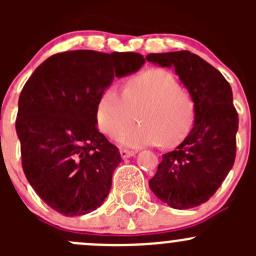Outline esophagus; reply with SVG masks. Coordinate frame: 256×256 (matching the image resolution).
Here are the masks:
<instances>
[{
  "instance_id": "obj_1",
  "label": "esophagus",
  "mask_w": 256,
  "mask_h": 256,
  "mask_svg": "<svg viewBox=\"0 0 256 256\" xmlns=\"http://www.w3.org/2000/svg\"><path fill=\"white\" fill-rule=\"evenodd\" d=\"M120 154H121V158L126 160V158H130V157L135 156L136 152L135 151H128V150H121Z\"/></svg>"
}]
</instances>
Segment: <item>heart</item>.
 Listing matches in <instances>:
<instances>
[{
    "label": "heart",
    "mask_w": 256,
    "mask_h": 256,
    "mask_svg": "<svg viewBox=\"0 0 256 256\" xmlns=\"http://www.w3.org/2000/svg\"><path fill=\"white\" fill-rule=\"evenodd\" d=\"M138 112V126L123 129ZM196 120V102L180 89L174 74L164 69H148L116 85L100 96L96 121L100 130L114 136L122 146L140 148L162 144L176 147L190 135Z\"/></svg>",
    "instance_id": "heart-1"
}]
</instances>
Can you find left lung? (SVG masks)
Returning <instances> with one entry per match:
<instances>
[{
	"label": "left lung",
	"instance_id": "left-lung-1",
	"mask_svg": "<svg viewBox=\"0 0 256 256\" xmlns=\"http://www.w3.org/2000/svg\"><path fill=\"white\" fill-rule=\"evenodd\" d=\"M146 59L174 69L196 102L190 135L162 154L148 186L171 208L198 207L216 192L236 161L239 118L232 88L220 72L188 50L151 53Z\"/></svg>",
	"mask_w": 256,
	"mask_h": 256
}]
</instances>
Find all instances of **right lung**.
<instances>
[{"label": "right lung", "mask_w": 256, "mask_h": 256, "mask_svg": "<svg viewBox=\"0 0 256 256\" xmlns=\"http://www.w3.org/2000/svg\"><path fill=\"white\" fill-rule=\"evenodd\" d=\"M144 64L132 52H64L43 62L23 86L16 120L23 172L58 213L84 216L109 194L121 157L98 130V102L114 79Z\"/></svg>", "instance_id": "add662e5"}]
</instances>
